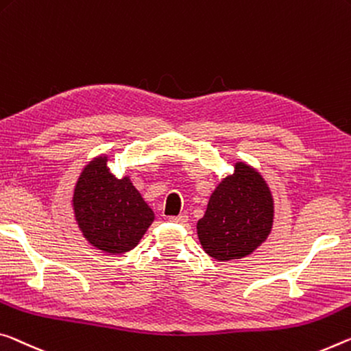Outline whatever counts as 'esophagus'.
Here are the masks:
<instances>
[{
	"mask_svg": "<svg viewBox=\"0 0 351 351\" xmlns=\"http://www.w3.org/2000/svg\"><path fill=\"white\" fill-rule=\"evenodd\" d=\"M169 220H170V221H173V223H181V225H184L186 221L189 220V217H187L186 214H180V215H173V217H170Z\"/></svg>",
	"mask_w": 351,
	"mask_h": 351,
	"instance_id": "obj_1",
	"label": "esophagus"
}]
</instances>
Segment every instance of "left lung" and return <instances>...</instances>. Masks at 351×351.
<instances>
[{"label":"left lung","instance_id":"8db88e82","mask_svg":"<svg viewBox=\"0 0 351 351\" xmlns=\"http://www.w3.org/2000/svg\"><path fill=\"white\" fill-rule=\"evenodd\" d=\"M274 221V199L258 171L236 164L209 198L198 220V239L204 252L219 261L243 258L269 236Z\"/></svg>","mask_w":351,"mask_h":351}]
</instances>
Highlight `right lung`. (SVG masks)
<instances>
[{
    "instance_id": "right-lung-1",
    "label": "right lung",
    "mask_w": 351,
    "mask_h": 351,
    "mask_svg": "<svg viewBox=\"0 0 351 351\" xmlns=\"http://www.w3.org/2000/svg\"><path fill=\"white\" fill-rule=\"evenodd\" d=\"M97 158L82 171L75 189V217L82 234L106 253H125L137 245L154 219L128 178H115Z\"/></svg>"
}]
</instances>
